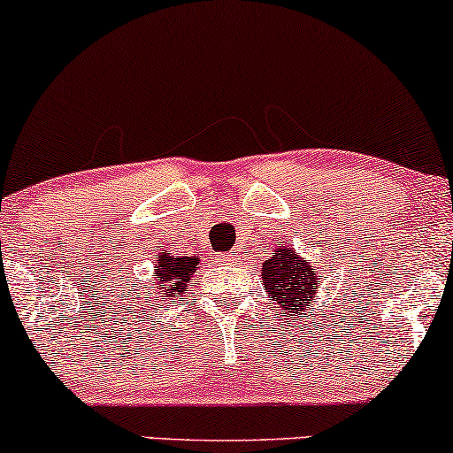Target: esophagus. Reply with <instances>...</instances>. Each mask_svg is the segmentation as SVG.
Instances as JSON below:
<instances>
[{
  "label": "esophagus",
  "mask_w": 453,
  "mask_h": 453,
  "mask_svg": "<svg viewBox=\"0 0 453 453\" xmlns=\"http://www.w3.org/2000/svg\"><path fill=\"white\" fill-rule=\"evenodd\" d=\"M216 263H220V265H233L235 258H233V254H216Z\"/></svg>",
  "instance_id": "esophagus-1"
}]
</instances>
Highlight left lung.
Masks as SVG:
<instances>
[{"label": "left lung", "instance_id": "1", "mask_svg": "<svg viewBox=\"0 0 453 453\" xmlns=\"http://www.w3.org/2000/svg\"><path fill=\"white\" fill-rule=\"evenodd\" d=\"M261 276L269 297L280 303V308L287 312H295V317L306 310L314 297V288L319 287L317 272L312 265L282 242H278L272 257L263 263Z\"/></svg>", "mask_w": 453, "mask_h": 453}]
</instances>
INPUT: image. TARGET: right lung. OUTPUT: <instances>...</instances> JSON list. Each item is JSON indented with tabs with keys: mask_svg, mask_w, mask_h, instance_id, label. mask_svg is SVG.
I'll use <instances>...</instances> for the list:
<instances>
[{
	"mask_svg": "<svg viewBox=\"0 0 453 453\" xmlns=\"http://www.w3.org/2000/svg\"><path fill=\"white\" fill-rule=\"evenodd\" d=\"M196 257H173L169 252L158 254V263H156V284H158L160 302L175 297V295H184L188 282H190L192 273H195Z\"/></svg>",
	"mask_w": 453,
	"mask_h": 453,
	"instance_id": "right-lung-1",
	"label": "right lung"
}]
</instances>
